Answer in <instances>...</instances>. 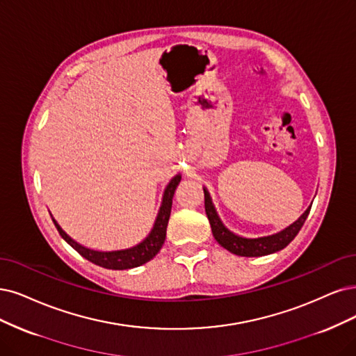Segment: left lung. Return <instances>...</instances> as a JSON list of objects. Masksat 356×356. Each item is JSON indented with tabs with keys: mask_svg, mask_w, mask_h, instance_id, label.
Segmentation results:
<instances>
[{
	"mask_svg": "<svg viewBox=\"0 0 356 356\" xmlns=\"http://www.w3.org/2000/svg\"><path fill=\"white\" fill-rule=\"evenodd\" d=\"M204 196H205V213L209 220V225H211L213 236L216 238V241L222 248L227 249L229 252L239 257H264L286 248L295 239V236L299 233L302 226H304V222L311 211V205H309L307 208V211L302 214L295 222H292L291 226L283 229L279 233L262 236V238L249 239V238H242V236L234 234L225 225H222L216 211L214 204L211 201V196H209L205 188H204Z\"/></svg>",
	"mask_w": 356,
	"mask_h": 356,
	"instance_id": "obj_1",
	"label": "left lung"
}]
</instances>
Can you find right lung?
Returning <instances> with one entry per match:
<instances>
[{
  "label": "right lung",
  "mask_w": 356,
  "mask_h": 356,
  "mask_svg": "<svg viewBox=\"0 0 356 356\" xmlns=\"http://www.w3.org/2000/svg\"><path fill=\"white\" fill-rule=\"evenodd\" d=\"M180 180H181L180 175L175 176L170 180V183L164 191L160 211H158V216L155 218L151 233L136 246L120 249V251H108V252L94 251V249L85 248L81 243L73 241L70 236L58 226V222L54 218H52V221H54V225H56L58 233L61 234V238L88 261L94 262V264H97L99 267L108 268V270L135 268V267L145 264V262L151 261L158 252H160V249L165 241L167 225H168V218H170V213H171V204H173V196H175V192L179 186Z\"/></svg>",
  "instance_id": "obj_1"
}]
</instances>
